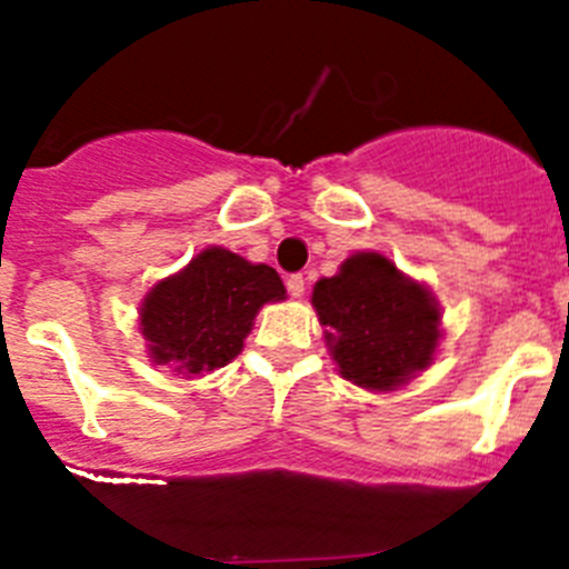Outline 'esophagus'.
I'll list each match as a JSON object with an SVG mask.
<instances>
[{
  "label": "esophagus",
  "instance_id": "1",
  "mask_svg": "<svg viewBox=\"0 0 569 569\" xmlns=\"http://www.w3.org/2000/svg\"><path fill=\"white\" fill-rule=\"evenodd\" d=\"M305 290H308V288H305V276H301V273L290 276V279H288V293L293 296V299H301V296H305Z\"/></svg>",
  "mask_w": 569,
  "mask_h": 569
}]
</instances>
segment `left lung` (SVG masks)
<instances>
[{
  "label": "left lung",
  "mask_w": 569,
  "mask_h": 569,
  "mask_svg": "<svg viewBox=\"0 0 569 569\" xmlns=\"http://www.w3.org/2000/svg\"><path fill=\"white\" fill-rule=\"evenodd\" d=\"M313 308L339 373L367 390H396L433 361L441 313L425 284L381 253H353L313 288Z\"/></svg>",
  "instance_id": "1"
}]
</instances>
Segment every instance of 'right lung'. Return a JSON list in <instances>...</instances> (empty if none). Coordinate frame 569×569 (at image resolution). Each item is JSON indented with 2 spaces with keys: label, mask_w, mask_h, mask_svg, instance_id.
<instances>
[{
  "label": "right lung",
  "mask_w": 569,
  "mask_h": 569,
  "mask_svg": "<svg viewBox=\"0 0 569 569\" xmlns=\"http://www.w3.org/2000/svg\"><path fill=\"white\" fill-rule=\"evenodd\" d=\"M281 299L284 284L273 268L224 248L202 250L144 299L139 321L150 359L184 376L224 367L241 353L261 305Z\"/></svg>",
  "instance_id": "1"
}]
</instances>
